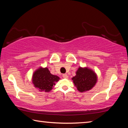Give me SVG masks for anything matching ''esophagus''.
Segmentation results:
<instances>
[{"label": "esophagus", "instance_id": "obj_1", "mask_svg": "<svg viewBox=\"0 0 128 128\" xmlns=\"http://www.w3.org/2000/svg\"><path fill=\"white\" fill-rule=\"evenodd\" d=\"M62 77H63L64 78H68V76L66 74H62Z\"/></svg>", "mask_w": 128, "mask_h": 128}]
</instances>
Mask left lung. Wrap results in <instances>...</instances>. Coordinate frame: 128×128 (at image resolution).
<instances>
[{"label":"left lung","mask_w":128,"mask_h":128,"mask_svg":"<svg viewBox=\"0 0 128 128\" xmlns=\"http://www.w3.org/2000/svg\"><path fill=\"white\" fill-rule=\"evenodd\" d=\"M72 80L77 90L80 92H84L94 87L97 78L95 73L91 69L80 67L77 71L76 75L72 78Z\"/></svg>","instance_id":"obj_1"}]
</instances>
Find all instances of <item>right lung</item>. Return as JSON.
Returning a JSON list of instances; mask_svg holds the SVG:
<instances>
[{"label": "right lung", "mask_w": 128, "mask_h": 128, "mask_svg": "<svg viewBox=\"0 0 128 128\" xmlns=\"http://www.w3.org/2000/svg\"><path fill=\"white\" fill-rule=\"evenodd\" d=\"M59 79L57 76L52 74L47 68H40L33 75L34 86L38 88L40 92H50L55 85V82H58Z\"/></svg>", "instance_id": "obj_1"}]
</instances>
